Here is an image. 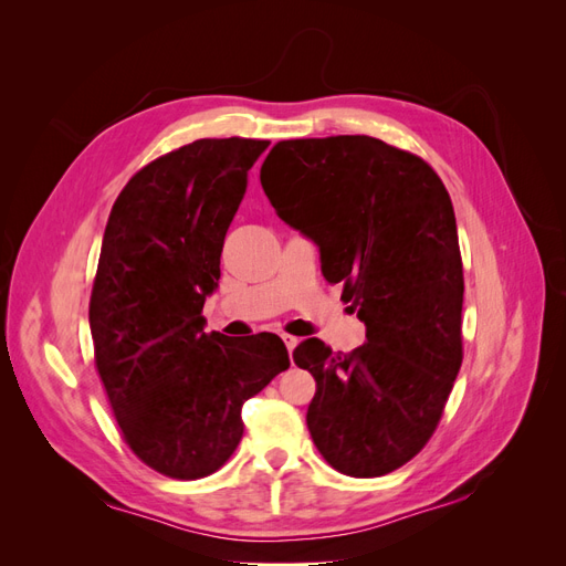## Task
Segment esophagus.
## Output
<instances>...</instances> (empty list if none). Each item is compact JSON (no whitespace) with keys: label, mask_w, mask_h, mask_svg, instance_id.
I'll return each instance as SVG.
<instances>
[{"label":"esophagus","mask_w":566,"mask_h":566,"mask_svg":"<svg viewBox=\"0 0 566 566\" xmlns=\"http://www.w3.org/2000/svg\"><path fill=\"white\" fill-rule=\"evenodd\" d=\"M283 337V342H285V347H287V352L293 354V349L300 345V339L297 337H293V335H281Z\"/></svg>","instance_id":"obj_1"}]
</instances>
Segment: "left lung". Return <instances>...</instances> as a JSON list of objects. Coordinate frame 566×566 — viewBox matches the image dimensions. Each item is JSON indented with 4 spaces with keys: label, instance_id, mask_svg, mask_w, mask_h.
<instances>
[{
    "label": "left lung",
    "instance_id": "left-lung-1",
    "mask_svg": "<svg viewBox=\"0 0 566 566\" xmlns=\"http://www.w3.org/2000/svg\"><path fill=\"white\" fill-rule=\"evenodd\" d=\"M260 179L366 325L349 354L318 337L295 349L316 380L306 427L337 472L382 476L432 437L462 361L465 283L449 191L413 153L364 134L279 142Z\"/></svg>",
    "mask_w": 566,
    "mask_h": 566
}]
</instances>
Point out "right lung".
Listing matches in <instances>:
<instances>
[{
	"mask_svg": "<svg viewBox=\"0 0 566 566\" xmlns=\"http://www.w3.org/2000/svg\"><path fill=\"white\" fill-rule=\"evenodd\" d=\"M266 146L238 136L181 146L136 172L108 217L90 302L96 368L129 449L167 476L224 465L243 403L290 366L279 335H208L200 316Z\"/></svg>",
	"mask_w": 566,
	"mask_h": 566,
	"instance_id": "obj_1",
	"label": "right lung"
}]
</instances>
